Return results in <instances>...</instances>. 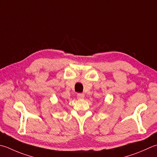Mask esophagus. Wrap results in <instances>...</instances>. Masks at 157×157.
Here are the masks:
<instances>
[{
    "mask_svg": "<svg viewBox=\"0 0 157 157\" xmlns=\"http://www.w3.org/2000/svg\"><path fill=\"white\" fill-rule=\"evenodd\" d=\"M84 94H83V93H78V94H77V97H78V98L79 99H84Z\"/></svg>",
    "mask_w": 157,
    "mask_h": 157,
    "instance_id": "34e87169",
    "label": "esophagus"
}]
</instances>
